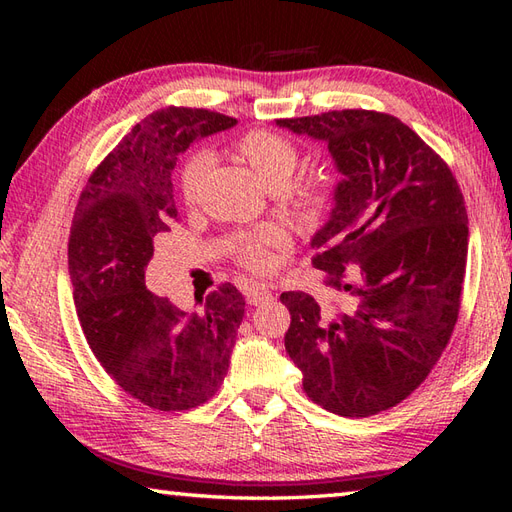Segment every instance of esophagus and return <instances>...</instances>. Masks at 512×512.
I'll return each mask as SVG.
<instances>
[{
  "mask_svg": "<svg viewBox=\"0 0 512 512\" xmlns=\"http://www.w3.org/2000/svg\"><path fill=\"white\" fill-rule=\"evenodd\" d=\"M246 299L250 306H262V303L273 299V292H270L268 286L264 284H253L250 288H246Z\"/></svg>",
  "mask_w": 512,
  "mask_h": 512,
  "instance_id": "34e87169",
  "label": "esophagus"
}]
</instances>
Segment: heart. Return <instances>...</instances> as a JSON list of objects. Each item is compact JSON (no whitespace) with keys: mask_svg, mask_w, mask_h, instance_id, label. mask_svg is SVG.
<instances>
[{"mask_svg":"<svg viewBox=\"0 0 512 512\" xmlns=\"http://www.w3.org/2000/svg\"><path fill=\"white\" fill-rule=\"evenodd\" d=\"M235 151L242 156L255 176L268 189H281L290 182L292 173L299 167V147L284 134L273 129H253L235 143ZM213 165L209 151H193L180 169V193L187 204L200 198L202 182ZM292 204L303 215L317 213L321 204V191L317 187H297L290 191ZM281 242V233L273 226L257 228L253 233L239 235L233 242V253L239 262L253 270H264L270 264V248Z\"/></svg>","mask_w":512,"mask_h":512,"instance_id":"obj_1","label":"heart"}]
</instances>
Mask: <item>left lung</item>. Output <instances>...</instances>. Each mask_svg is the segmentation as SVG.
I'll list each match as a JSON object with an SVG mask.
<instances>
[{"mask_svg":"<svg viewBox=\"0 0 512 512\" xmlns=\"http://www.w3.org/2000/svg\"><path fill=\"white\" fill-rule=\"evenodd\" d=\"M328 145L341 173L312 237L336 310L284 292L286 352L312 402L345 418L396 407L447 347L460 312L469 217L458 180L396 116L341 110L279 118Z\"/></svg>","mask_w":512,"mask_h":512,"instance_id":"left-lung-1","label":"left lung"}]
</instances>
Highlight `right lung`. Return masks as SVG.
I'll return each instance as SVG.
<instances>
[{
  "mask_svg": "<svg viewBox=\"0 0 512 512\" xmlns=\"http://www.w3.org/2000/svg\"><path fill=\"white\" fill-rule=\"evenodd\" d=\"M231 116L165 107L143 118L94 169L76 204L68 268L90 350L116 385L151 409L209 400L228 372L246 301L233 284L184 312L145 286L154 239L178 217L171 173L198 138L233 127Z\"/></svg>",
  "mask_w": 512,
  "mask_h": 512,
  "instance_id": "add662e5",
  "label": "right lung"
}]
</instances>
